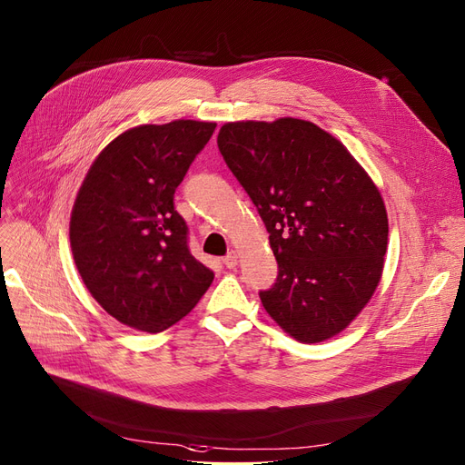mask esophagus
Listing matches in <instances>:
<instances>
[{
    "label": "esophagus",
    "mask_w": 465,
    "mask_h": 465,
    "mask_svg": "<svg viewBox=\"0 0 465 465\" xmlns=\"http://www.w3.org/2000/svg\"><path fill=\"white\" fill-rule=\"evenodd\" d=\"M237 260H239V254L235 251H230L224 258H222V262H224V266L230 268V270H233L237 266Z\"/></svg>",
    "instance_id": "1"
}]
</instances>
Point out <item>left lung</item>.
<instances>
[{"label": "left lung", "mask_w": 465, "mask_h": 465, "mask_svg": "<svg viewBox=\"0 0 465 465\" xmlns=\"http://www.w3.org/2000/svg\"><path fill=\"white\" fill-rule=\"evenodd\" d=\"M216 143L270 233L279 273L262 306L306 344L344 331L372 298L388 249L386 205L367 171L304 119L233 121Z\"/></svg>", "instance_id": "obj_1"}]
</instances>
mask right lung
<instances>
[{
	"mask_svg": "<svg viewBox=\"0 0 465 465\" xmlns=\"http://www.w3.org/2000/svg\"><path fill=\"white\" fill-rule=\"evenodd\" d=\"M211 121L138 125L98 153L70 218L79 275L112 317L161 332L188 315L211 287L213 270L188 249L174 192L214 133Z\"/></svg>",
	"mask_w": 465,
	"mask_h": 465,
	"instance_id": "add662e5",
	"label": "right lung"
}]
</instances>
